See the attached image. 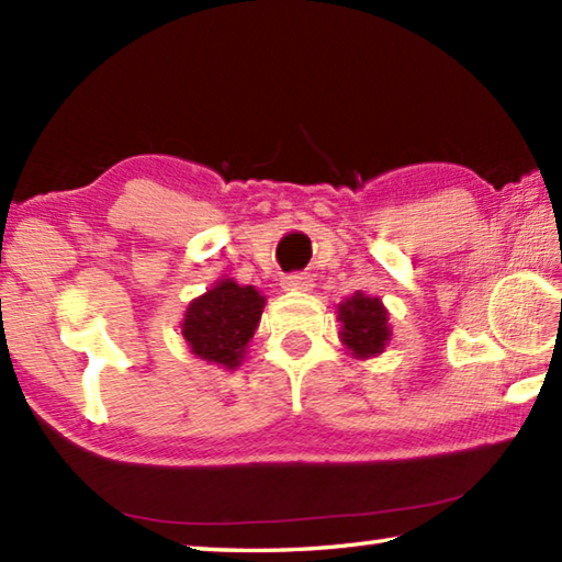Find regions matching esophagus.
Returning <instances> with one entry per match:
<instances>
[{"mask_svg": "<svg viewBox=\"0 0 562 562\" xmlns=\"http://www.w3.org/2000/svg\"><path fill=\"white\" fill-rule=\"evenodd\" d=\"M282 288L292 290V292H307V290H312V278L307 272H292L282 280Z\"/></svg>", "mask_w": 562, "mask_h": 562, "instance_id": "34e87169", "label": "esophagus"}]
</instances>
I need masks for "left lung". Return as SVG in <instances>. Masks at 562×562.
I'll use <instances>...</instances> for the list:
<instances>
[{
	"mask_svg": "<svg viewBox=\"0 0 562 562\" xmlns=\"http://www.w3.org/2000/svg\"><path fill=\"white\" fill-rule=\"evenodd\" d=\"M337 319L341 347L355 359L379 357L392 341V325H389V310L384 302L369 297L361 290L339 302Z\"/></svg>",
	"mask_w": 562,
	"mask_h": 562,
	"instance_id": "left-lung-1",
	"label": "left lung"
}]
</instances>
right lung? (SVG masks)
<instances>
[{
	"instance_id": "obj_1",
	"label": "right lung",
	"mask_w": 562,
	"mask_h": 562,
	"mask_svg": "<svg viewBox=\"0 0 562 562\" xmlns=\"http://www.w3.org/2000/svg\"><path fill=\"white\" fill-rule=\"evenodd\" d=\"M265 302V294L252 284L223 278L201 297L190 300L180 322V335L198 359L233 372L243 364L247 345L260 325Z\"/></svg>"
}]
</instances>
